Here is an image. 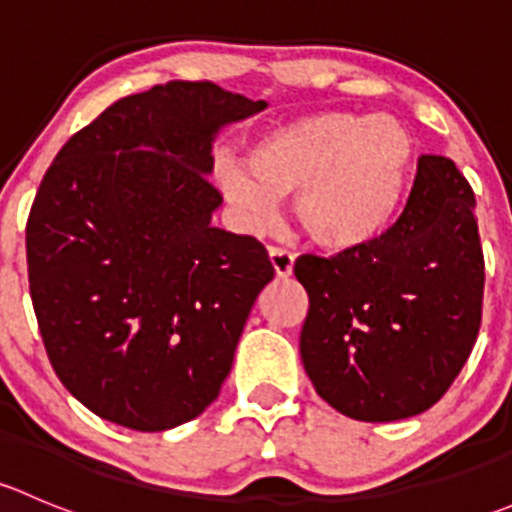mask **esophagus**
Masks as SVG:
<instances>
[{
	"mask_svg": "<svg viewBox=\"0 0 512 512\" xmlns=\"http://www.w3.org/2000/svg\"><path fill=\"white\" fill-rule=\"evenodd\" d=\"M270 262H272V267H275L277 277H282V280L292 277V270H294L292 252L282 250V247H270Z\"/></svg>",
	"mask_w": 512,
	"mask_h": 512,
	"instance_id": "1",
	"label": "esophagus"
}]
</instances>
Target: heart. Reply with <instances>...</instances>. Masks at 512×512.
<instances>
[{
  "label": "heart",
  "mask_w": 512,
  "mask_h": 512,
  "mask_svg": "<svg viewBox=\"0 0 512 512\" xmlns=\"http://www.w3.org/2000/svg\"><path fill=\"white\" fill-rule=\"evenodd\" d=\"M416 143L394 116L327 111L282 123L220 168L225 195L267 220L294 193V220L324 250H352L389 227L409 190Z\"/></svg>",
  "instance_id": "b5f03b06"
}]
</instances>
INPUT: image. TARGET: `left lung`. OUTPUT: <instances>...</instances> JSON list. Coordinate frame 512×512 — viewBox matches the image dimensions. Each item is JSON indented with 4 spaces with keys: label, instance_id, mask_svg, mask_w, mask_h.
I'll return each instance as SVG.
<instances>
[{
    "label": "left lung",
    "instance_id": "8db88e82",
    "mask_svg": "<svg viewBox=\"0 0 512 512\" xmlns=\"http://www.w3.org/2000/svg\"><path fill=\"white\" fill-rule=\"evenodd\" d=\"M476 195L451 158L421 156L394 225L337 257L302 255L299 354L317 394L356 421H401L451 389L478 339L485 262Z\"/></svg>",
    "mask_w": 512,
    "mask_h": 512
}]
</instances>
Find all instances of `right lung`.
<instances>
[{"label": "right lung", "instance_id": "1", "mask_svg": "<svg viewBox=\"0 0 512 512\" xmlns=\"http://www.w3.org/2000/svg\"><path fill=\"white\" fill-rule=\"evenodd\" d=\"M213 81H168L108 106L66 141L27 223L29 292L61 384L96 416L165 431L230 374L265 245L210 225L213 138L262 111Z\"/></svg>", "mask_w": 512, "mask_h": 512}]
</instances>
